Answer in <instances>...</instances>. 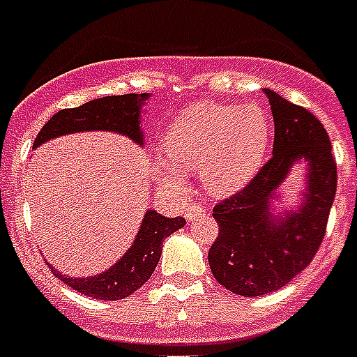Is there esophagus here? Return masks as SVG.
<instances>
[{
  "label": "esophagus",
  "instance_id": "1",
  "mask_svg": "<svg viewBox=\"0 0 357 357\" xmlns=\"http://www.w3.org/2000/svg\"><path fill=\"white\" fill-rule=\"evenodd\" d=\"M186 219H188V223H193L197 218H201L202 213H204V208L201 206V204H192V206H188L186 208Z\"/></svg>",
  "mask_w": 357,
  "mask_h": 357
}]
</instances>
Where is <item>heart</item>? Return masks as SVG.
<instances>
[{"instance_id":"b5f03b06","label":"heart","mask_w":357,"mask_h":357,"mask_svg":"<svg viewBox=\"0 0 357 357\" xmlns=\"http://www.w3.org/2000/svg\"><path fill=\"white\" fill-rule=\"evenodd\" d=\"M269 142V121L256 105L195 102L162 134L164 153L174 164L155 156L151 173L162 188L181 190L184 175L178 168L199 171L210 195H230L252 181L264 164Z\"/></svg>"}]
</instances>
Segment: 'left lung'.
<instances>
[{
  "mask_svg": "<svg viewBox=\"0 0 357 357\" xmlns=\"http://www.w3.org/2000/svg\"><path fill=\"white\" fill-rule=\"evenodd\" d=\"M264 92L275 119L273 158L243 192L213 208L219 236L208 252L215 280L241 296L276 291L306 269L323 243L337 188L323 123L269 88ZM295 169L303 173V190L287 205L283 186Z\"/></svg>",
  "mask_w": 357,
  "mask_h": 357,
  "instance_id": "obj_1",
  "label": "left lung"
}]
</instances>
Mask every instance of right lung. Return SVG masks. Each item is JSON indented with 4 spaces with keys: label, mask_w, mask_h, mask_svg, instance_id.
Returning a JSON list of instances; mask_svg holds the SVG:
<instances>
[{
    "label": "right lung",
    "mask_w": 357,
    "mask_h": 357,
    "mask_svg": "<svg viewBox=\"0 0 357 357\" xmlns=\"http://www.w3.org/2000/svg\"><path fill=\"white\" fill-rule=\"evenodd\" d=\"M151 93H127L108 96L88 101L77 108H66L56 112L42 127L33 149L45 142L77 132H114L121 134L130 142L144 147L142 114ZM186 225L184 218H165L156 210H145L138 232L127 252L108 269L93 276H66L53 265L47 264L53 275L71 289L99 301H119L132 295L144 286L155 273L162 255V241Z\"/></svg>",
    "instance_id": "obj_1"
}]
</instances>
